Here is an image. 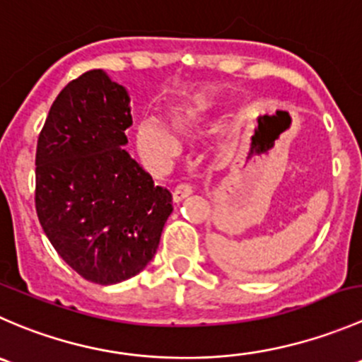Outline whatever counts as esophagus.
<instances>
[{
    "label": "esophagus",
    "instance_id": "1",
    "mask_svg": "<svg viewBox=\"0 0 362 362\" xmlns=\"http://www.w3.org/2000/svg\"><path fill=\"white\" fill-rule=\"evenodd\" d=\"M192 186L189 185H177L176 188H174V192H173V200L176 204H180V202H182V200L185 199H188L189 195H192Z\"/></svg>",
    "mask_w": 362,
    "mask_h": 362
}]
</instances>
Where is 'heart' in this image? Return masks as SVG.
Listing matches in <instances>:
<instances>
[{"label": "heart", "instance_id": "heart-1", "mask_svg": "<svg viewBox=\"0 0 362 362\" xmlns=\"http://www.w3.org/2000/svg\"><path fill=\"white\" fill-rule=\"evenodd\" d=\"M213 112L209 100H195L174 109L169 116V124L177 134H193L207 123ZM167 124L155 117H142L135 123L134 139L139 155L153 169H165L180 153V139Z\"/></svg>", "mask_w": 362, "mask_h": 362}]
</instances>
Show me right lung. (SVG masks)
I'll list each match as a JSON object with an SVG mask.
<instances>
[{
    "instance_id": "obj_1",
    "label": "right lung",
    "mask_w": 362,
    "mask_h": 362,
    "mask_svg": "<svg viewBox=\"0 0 362 362\" xmlns=\"http://www.w3.org/2000/svg\"><path fill=\"white\" fill-rule=\"evenodd\" d=\"M130 96L103 70L68 82L37 144L38 220L84 280L114 285L155 257L173 195L123 149Z\"/></svg>"
}]
</instances>
